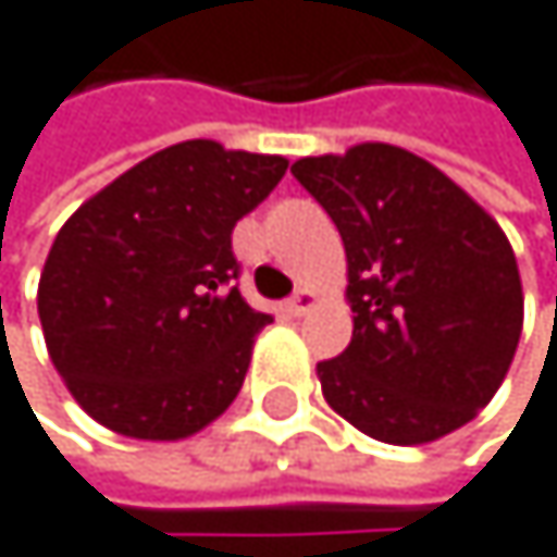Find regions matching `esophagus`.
<instances>
[{"instance_id": "1", "label": "esophagus", "mask_w": 557, "mask_h": 557, "mask_svg": "<svg viewBox=\"0 0 557 557\" xmlns=\"http://www.w3.org/2000/svg\"><path fill=\"white\" fill-rule=\"evenodd\" d=\"M319 305V295L315 292H309V288H298L295 295H292V301H288V312L295 315V319H301V315H309L312 309Z\"/></svg>"}]
</instances>
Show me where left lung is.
<instances>
[{
  "mask_svg": "<svg viewBox=\"0 0 557 557\" xmlns=\"http://www.w3.org/2000/svg\"><path fill=\"white\" fill-rule=\"evenodd\" d=\"M292 175L332 215L351 342L319 361L325 401L369 438L425 445L495 398L524 295L502 225L442 169L388 143L309 156Z\"/></svg>",
  "mask_w": 557,
  "mask_h": 557,
  "instance_id": "8db88e82",
  "label": "left lung"
}]
</instances>
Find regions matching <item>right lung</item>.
<instances>
[{"label":"right lung","instance_id":"add662e5","mask_svg":"<svg viewBox=\"0 0 557 557\" xmlns=\"http://www.w3.org/2000/svg\"><path fill=\"white\" fill-rule=\"evenodd\" d=\"M285 169L282 156L188 138L69 215L39 278V322L89 419L125 438L178 442L235 401L272 315L232 285V228Z\"/></svg>","mask_w":557,"mask_h":557}]
</instances>
